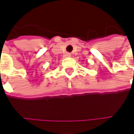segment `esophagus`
Masks as SVG:
<instances>
[{
    "mask_svg": "<svg viewBox=\"0 0 134 134\" xmlns=\"http://www.w3.org/2000/svg\"><path fill=\"white\" fill-rule=\"evenodd\" d=\"M64 57H71V54L70 53H65L64 54Z\"/></svg>",
    "mask_w": 134,
    "mask_h": 134,
    "instance_id": "34e87169",
    "label": "esophagus"
}]
</instances>
